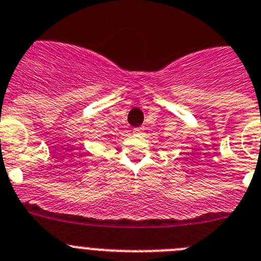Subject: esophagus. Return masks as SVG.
Returning a JSON list of instances; mask_svg holds the SVG:
<instances>
[{
    "instance_id": "esophagus-1",
    "label": "esophagus",
    "mask_w": 261,
    "mask_h": 261,
    "mask_svg": "<svg viewBox=\"0 0 261 261\" xmlns=\"http://www.w3.org/2000/svg\"><path fill=\"white\" fill-rule=\"evenodd\" d=\"M133 131H134V134H143L144 127H142V126H140V127H135Z\"/></svg>"
}]
</instances>
